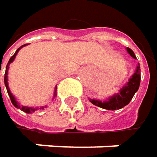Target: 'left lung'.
<instances>
[{"label":"left lung","mask_w":157,"mask_h":157,"mask_svg":"<svg viewBox=\"0 0 157 157\" xmlns=\"http://www.w3.org/2000/svg\"><path fill=\"white\" fill-rule=\"evenodd\" d=\"M126 51L134 59H136L135 52L130 48H126ZM140 81H141V69H140V64L138 63L133 75L128 79V82H126L122 88H120V90H118L116 94L111 95L105 100L91 99V98L88 99L93 105L101 107L103 109L112 110V111L121 109L130 103L135 94L138 91L140 86Z\"/></svg>","instance_id":"1"}]
</instances>
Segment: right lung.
I'll use <instances>...</instances> for the list:
<instances>
[{
  "label": "right lung",
  "mask_w": 157,
  "mask_h": 157,
  "mask_svg": "<svg viewBox=\"0 0 157 157\" xmlns=\"http://www.w3.org/2000/svg\"><path fill=\"white\" fill-rule=\"evenodd\" d=\"M26 45H28V44H23V45H21V47L18 48V49L16 50L15 53H14V54L10 58V60H9V62H8V63H7V65H6V70H5V74H4V84H5V86H6V89H7L8 94H9V96H10V98H11V101H12L13 105L15 106L16 108L21 109V111H23L24 113H34L35 111H37V110H39V109L40 110L44 109V108H46L47 106H46V105H44V106H42V107H39V108H38V107L33 108V107H30V106L21 105H20V103L16 100L15 96L11 93V90H10V88H9V84H8V70H9V68H10L9 66H10V64L14 61V59H15V57H16V55H17V53H18V52H19L21 48L24 47V46H26ZM56 90H57V85H56V86H55V88H54V94H53V98H52V99H54V97L56 96Z\"/></svg>",
  "instance_id": "obj_1"
}]
</instances>
